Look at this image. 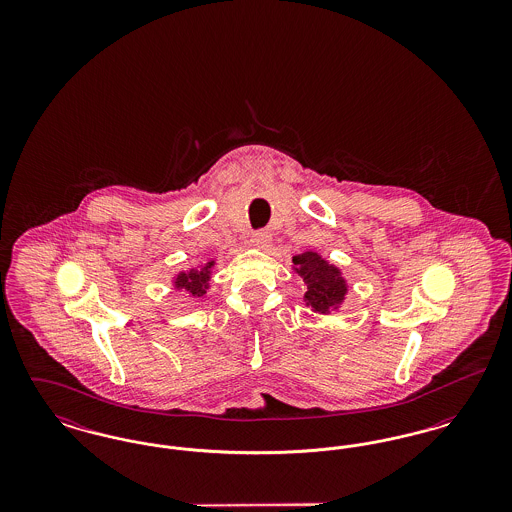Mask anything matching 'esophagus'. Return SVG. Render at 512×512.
Returning a JSON list of instances; mask_svg holds the SVG:
<instances>
[{
	"label": "esophagus",
	"mask_w": 512,
	"mask_h": 512,
	"mask_svg": "<svg viewBox=\"0 0 512 512\" xmlns=\"http://www.w3.org/2000/svg\"><path fill=\"white\" fill-rule=\"evenodd\" d=\"M272 242V234L268 232V230H257V232H253L251 234V244L255 245V247H261V249H265Z\"/></svg>",
	"instance_id": "obj_1"
}]
</instances>
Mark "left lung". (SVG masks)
Listing matches in <instances>:
<instances>
[{"instance_id": "8db88e82", "label": "left lung", "mask_w": 512, "mask_h": 512, "mask_svg": "<svg viewBox=\"0 0 512 512\" xmlns=\"http://www.w3.org/2000/svg\"><path fill=\"white\" fill-rule=\"evenodd\" d=\"M293 265L295 272L303 276L307 284V305H311L317 313H328L332 307L340 305L343 295L347 293V286L338 268L328 265L313 251L293 257Z\"/></svg>"}]
</instances>
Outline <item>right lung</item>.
Wrapping results in <instances>:
<instances>
[{"label":"right lung","instance_id":"obj_1","mask_svg":"<svg viewBox=\"0 0 512 512\" xmlns=\"http://www.w3.org/2000/svg\"><path fill=\"white\" fill-rule=\"evenodd\" d=\"M213 263H209L203 270H190L188 274L182 272L176 278V288H186L192 295H203L207 290V282H209V268Z\"/></svg>","mask_w":512,"mask_h":512}]
</instances>
